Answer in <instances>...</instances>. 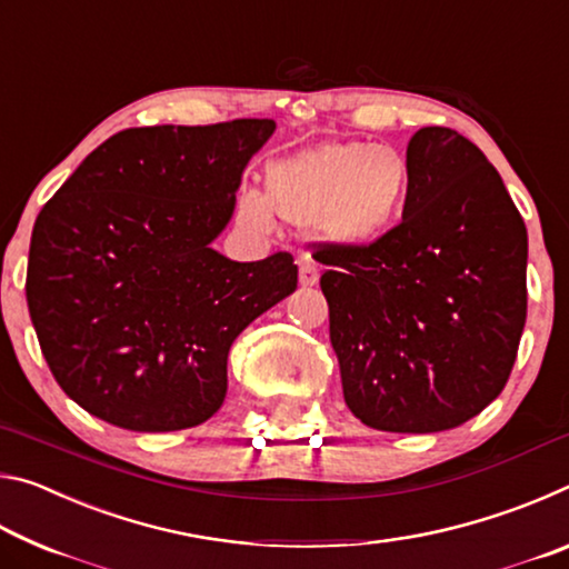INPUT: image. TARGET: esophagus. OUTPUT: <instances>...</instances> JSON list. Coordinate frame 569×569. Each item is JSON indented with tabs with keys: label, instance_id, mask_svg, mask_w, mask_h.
Returning a JSON list of instances; mask_svg holds the SVG:
<instances>
[{
	"label": "esophagus",
	"instance_id": "1",
	"mask_svg": "<svg viewBox=\"0 0 569 569\" xmlns=\"http://www.w3.org/2000/svg\"><path fill=\"white\" fill-rule=\"evenodd\" d=\"M319 276H321V271L313 261H303L301 268H298V283H301L303 288H311L319 283Z\"/></svg>",
	"mask_w": 569,
	"mask_h": 569
}]
</instances>
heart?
I'll use <instances>...</instances> for the list:
<instances>
[{
  "mask_svg": "<svg viewBox=\"0 0 569 569\" xmlns=\"http://www.w3.org/2000/svg\"><path fill=\"white\" fill-rule=\"evenodd\" d=\"M411 182L409 160L397 148L326 142L268 162L266 190L240 188L233 216L253 233H273L278 216L296 228H313L331 246L363 248L399 223Z\"/></svg>",
  "mask_w": 569,
  "mask_h": 569,
  "instance_id": "obj_1",
  "label": "heart"
}]
</instances>
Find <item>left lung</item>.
I'll return each instance as SVG.
<instances>
[{
    "label": "left lung",
    "instance_id": "8db88e82",
    "mask_svg": "<svg viewBox=\"0 0 569 569\" xmlns=\"http://www.w3.org/2000/svg\"><path fill=\"white\" fill-rule=\"evenodd\" d=\"M411 198L377 243H323L346 407L397 435L455 429L502 393L527 319V228L492 162L449 128L409 140Z\"/></svg>",
    "mask_w": 569,
    "mask_h": 569
}]
</instances>
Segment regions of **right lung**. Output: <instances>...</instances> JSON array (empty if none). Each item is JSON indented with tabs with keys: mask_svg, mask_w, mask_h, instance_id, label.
<instances>
[{
	"mask_svg": "<svg viewBox=\"0 0 569 569\" xmlns=\"http://www.w3.org/2000/svg\"><path fill=\"white\" fill-rule=\"evenodd\" d=\"M273 120L130 128L92 150L37 216L27 306L52 377L130 431L213 417L238 333L296 291L291 253L238 263L210 243Z\"/></svg>",
	"mask_w": 569,
	"mask_h": 569,
	"instance_id": "obj_1",
	"label": "right lung"
}]
</instances>
